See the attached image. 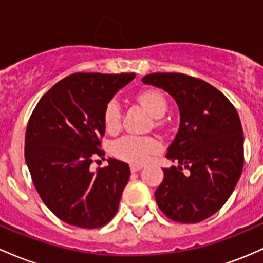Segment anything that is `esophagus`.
<instances>
[{"mask_svg":"<svg viewBox=\"0 0 263 263\" xmlns=\"http://www.w3.org/2000/svg\"><path fill=\"white\" fill-rule=\"evenodd\" d=\"M140 169H143V165L141 164H132L130 165L132 173H137V171H139Z\"/></svg>","mask_w":263,"mask_h":263,"instance_id":"obj_1","label":"esophagus"}]
</instances>
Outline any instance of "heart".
<instances>
[{
    "label": "heart",
    "mask_w": 263,
    "mask_h": 263,
    "mask_svg": "<svg viewBox=\"0 0 263 263\" xmlns=\"http://www.w3.org/2000/svg\"><path fill=\"white\" fill-rule=\"evenodd\" d=\"M138 100L153 117H161L166 110V100L158 90H146ZM104 125L109 132L117 130L122 120V108L116 99L109 100L103 113ZM160 150V143L154 138L125 135L111 144V153L118 159L132 164H144L149 156Z\"/></svg>",
    "instance_id": "obj_1"
}]
</instances>
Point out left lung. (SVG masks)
I'll return each mask as SVG.
<instances>
[{"mask_svg": "<svg viewBox=\"0 0 263 263\" xmlns=\"http://www.w3.org/2000/svg\"><path fill=\"white\" fill-rule=\"evenodd\" d=\"M144 84L161 88L180 111L176 137L166 153L179 166L164 170L155 191L159 209L170 220L196 223L219 211L243 167V133L232 103L211 84L182 73H152ZM191 173L184 176L182 166Z\"/></svg>", "mask_w": 263, "mask_h": 263, "instance_id": "8db88e82", "label": "left lung"}]
</instances>
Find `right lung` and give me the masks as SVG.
<instances>
[{
    "label": "right lung",
    "instance_id": "1",
    "mask_svg": "<svg viewBox=\"0 0 263 263\" xmlns=\"http://www.w3.org/2000/svg\"><path fill=\"white\" fill-rule=\"evenodd\" d=\"M134 73H76L54 84L41 98L28 120L25 158L42 201L58 219L81 229H98L113 219L130 178L129 165L105 154L103 113Z\"/></svg>",
    "mask_w": 263,
    "mask_h": 263
}]
</instances>
